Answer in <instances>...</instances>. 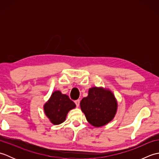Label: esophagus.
Here are the masks:
<instances>
[{
  "mask_svg": "<svg viewBox=\"0 0 159 159\" xmlns=\"http://www.w3.org/2000/svg\"><path fill=\"white\" fill-rule=\"evenodd\" d=\"M74 102H75L76 107H78L79 106V104H80V100H76L74 101Z\"/></svg>",
  "mask_w": 159,
  "mask_h": 159,
  "instance_id": "obj_1",
  "label": "esophagus"
}]
</instances>
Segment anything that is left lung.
I'll return each mask as SVG.
<instances>
[{"instance_id":"obj_1","label":"left lung","mask_w":159,"mask_h":159,"mask_svg":"<svg viewBox=\"0 0 159 159\" xmlns=\"http://www.w3.org/2000/svg\"><path fill=\"white\" fill-rule=\"evenodd\" d=\"M80 105L87 120L95 127L102 126L112 120L117 107L111 91L96 87L89 89L88 96L83 98Z\"/></svg>"}]
</instances>
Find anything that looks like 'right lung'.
Returning a JSON list of instances; mask_svg holds the SVG:
<instances>
[{
  "label": "right lung",
  "instance_id": "add662e5",
  "mask_svg": "<svg viewBox=\"0 0 159 159\" xmlns=\"http://www.w3.org/2000/svg\"><path fill=\"white\" fill-rule=\"evenodd\" d=\"M76 107V104L66 94H62L60 91L52 93L43 109L50 121L55 125H58L66 120L68 111Z\"/></svg>",
  "mask_w": 159,
  "mask_h": 159
}]
</instances>
